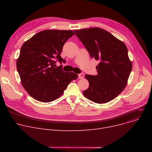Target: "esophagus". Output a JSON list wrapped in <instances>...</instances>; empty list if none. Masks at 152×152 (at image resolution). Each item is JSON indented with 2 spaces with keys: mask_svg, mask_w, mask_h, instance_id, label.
Instances as JSON below:
<instances>
[{
  "mask_svg": "<svg viewBox=\"0 0 152 152\" xmlns=\"http://www.w3.org/2000/svg\"><path fill=\"white\" fill-rule=\"evenodd\" d=\"M84 73H81V74H79L78 75V77L79 79H83L84 77Z\"/></svg>",
  "mask_w": 152,
  "mask_h": 152,
  "instance_id": "esophagus-1",
  "label": "esophagus"
}]
</instances>
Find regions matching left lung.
I'll use <instances>...</instances> for the list:
<instances>
[{
	"label": "left lung",
	"mask_w": 152,
	"mask_h": 152,
	"mask_svg": "<svg viewBox=\"0 0 152 152\" xmlns=\"http://www.w3.org/2000/svg\"><path fill=\"white\" fill-rule=\"evenodd\" d=\"M91 57L99 61L97 75H86L88 89L83 91L87 99L105 103L115 99L124 89L132 68L127 47L107 31L97 28L74 30Z\"/></svg>",
	"instance_id": "left-lung-1"
}]
</instances>
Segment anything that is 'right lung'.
<instances>
[{
	"instance_id": "1",
	"label": "right lung",
	"mask_w": 152,
	"mask_h": 152,
	"mask_svg": "<svg viewBox=\"0 0 152 152\" xmlns=\"http://www.w3.org/2000/svg\"><path fill=\"white\" fill-rule=\"evenodd\" d=\"M75 34L71 30L40 31L24 43L17 60L21 83L33 99L50 102L58 99L69 83L78 75L55 68L56 60L65 62L60 56L63 46Z\"/></svg>"
}]
</instances>
